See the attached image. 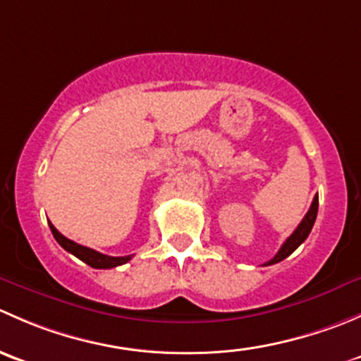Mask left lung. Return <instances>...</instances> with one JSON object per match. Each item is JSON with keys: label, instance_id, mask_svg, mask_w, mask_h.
<instances>
[{"label": "left lung", "instance_id": "1", "mask_svg": "<svg viewBox=\"0 0 361 361\" xmlns=\"http://www.w3.org/2000/svg\"><path fill=\"white\" fill-rule=\"evenodd\" d=\"M316 214H318V194L314 195L311 207H309V211L305 213V216L302 218V221L298 224V227L293 231V234L290 235V238L286 239L285 243H283V246L279 248L278 253H276V257L271 258V260H269L267 264H264V265L278 264V262L285 260L286 257H290V255H292L293 251L297 250L298 246H300L302 243L305 241V239H307L309 232H311L312 225H314V221H316Z\"/></svg>", "mask_w": 361, "mask_h": 361}]
</instances>
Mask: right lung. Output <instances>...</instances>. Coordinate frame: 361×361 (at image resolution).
I'll return each mask as SVG.
<instances>
[{
    "label": "right lung",
    "instance_id": "add662e5",
    "mask_svg": "<svg viewBox=\"0 0 361 361\" xmlns=\"http://www.w3.org/2000/svg\"><path fill=\"white\" fill-rule=\"evenodd\" d=\"M49 225H50V231H52L54 238H56V241L59 243L64 250L69 251L71 255H75L76 258H80V260L85 262L87 265H90V267H94V269L118 267V265L127 264V262L133 258V255H127V257H110V255H103L96 250H90V248H87V246H82V245H78V243L71 241V239L64 238V235L61 234V232L57 231V228L54 227L50 221H49Z\"/></svg>",
    "mask_w": 361,
    "mask_h": 361
}]
</instances>
